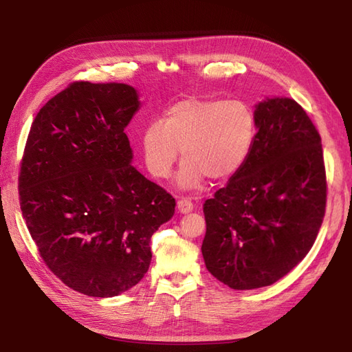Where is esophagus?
Returning a JSON list of instances; mask_svg holds the SVG:
<instances>
[{
  "label": "esophagus",
  "instance_id": "esophagus-1",
  "mask_svg": "<svg viewBox=\"0 0 352 352\" xmlns=\"http://www.w3.org/2000/svg\"><path fill=\"white\" fill-rule=\"evenodd\" d=\"M177 207H178V212H180V213H189V212L193 210V204L190 203L188 198H182L180 201H178Z\"/></svg>",
  "mask_w": 352,
  "mask_h": 352
}]
</instances>
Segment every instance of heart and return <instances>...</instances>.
Here are the masks:
<instances>
[{"mask_svg": "<svg viewBox=\"0 0 352 352\" xmlns=\"http://www.w3.org/2000/svg\"><path fill=\"white\" fill-rule=\"evenodd\" d=\"M256 134L257 119L248 102L188 98L145 126L140 149L148 172L160 180L170 175L182 149L177 184L195 190L207 177L222 180L236 174L248 160Z\"/></svg>", "mask_w": 352, "mask_h": 352, "instance_id": "b5f03b06", "label": "heart"}]
</instances>
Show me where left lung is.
<instances>
[{"mask_svg": "<svg viewBox=\"0 0 352 352\" xmlns=\"http://www.w3.org/2000/svg\"><path fill=\"white\" fill-rule=\"evenodd\" d=\"M254 113L248 160L204 204L206 267L236 290L271 286L300 263L327 203L322 144L304 109L274 96L256 104Z\"/></svg>", "mask_w": 352, "mask_h": 352, "instance_id": "1", "label": "left lung"}]
</instances>
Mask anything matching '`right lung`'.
<instances>
[{
    "label": "right lung",
    "instance_id": "1",
    "mask_svg": "<svg viewBox=\"0 0 352 352\" xmlns=\"http://www.w3.org/2000/svg\"><path fill=\"white\" fill-rule=\"evenodd\" d=\"M139 107L133 86L77 81L30 129L22 216L52 274L87 296L136 286L151 263V236L175 212V199L131 164L124 130Z\"/></svg>",
    "mask_w": 352,
    "mask_h": 352
}]
</instances>
